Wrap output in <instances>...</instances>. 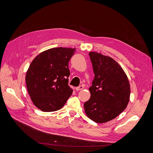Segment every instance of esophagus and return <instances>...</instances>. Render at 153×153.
Listing matches in <instances>:
<instances>
[{"label":"esophagus","instance_id":"1","mask_svg":"<svg viewBox=\"0 0 153 153\" xmlns=\"http://www.w3.org/2000/svg\"><path fill=\"white\" fill-rule=\"evenodd\" d=\"M83 89V86H79L78 87H76V88H75V90L76 91H79V90H82Z\"/></svg>","mask_w":153,"mask_h":153}]
</instances>
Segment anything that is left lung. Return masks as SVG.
I'll list each match as a JSON object with an SVG mask.
<instances>
[{
	"label": "left lung",
	"instance_id": "1",
	"mask_svg": "<svg viewBox=\"0 0 153 153\" xmlns=\"http://www.w3.org/2000/svg\"><path fill=\"white\" fill-rule=\"evenodd\" d=\"M89 56L94 77L89 90L91 97L84 103L86 114L96 123L111 121L125 110L129 100L128 77L111 57L91 52Z\"/></svg>",
	"mask_w": 153,
	"mask_h": 153
}]
</instances>
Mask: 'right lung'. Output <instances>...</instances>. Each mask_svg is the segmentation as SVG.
Returning a JSON list of instances; mask_svg holds the SVG:
<instances>
[{
    "label": "right lung",
    "instance_id": "obj_1",
    "mask_svg": "<svg viewBox=\"0 0 153 153\" xmlns=\"http://www.w3.org/2000/svg\"><path fill=\"white\" fill-rule=\"evenodd\" d=\"M75 48H54L42 52L30 63L25 77L29 95L44 112L61 109L71 95L68 63Z\"/></svg>",
    "mask_w": 153,
    "mask_h": 153
}]
</instances>
